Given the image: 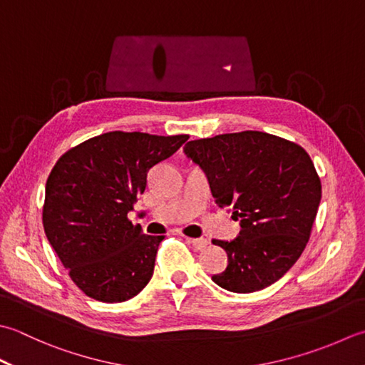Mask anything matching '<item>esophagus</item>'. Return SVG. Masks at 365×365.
<instances>
[{"label": "esophagus", "mask_w": 365, "mask_h": 365, "mask_svg": "<svg viewBox=\"0 0 365 365\" xmlns=\"http://www.w3.org/2000/svg\"><path fill=\"white\" fill-rule=\"evenodd\" d=\"M190 244L195 247L196 250H204L207 245H209V240L204 239V237H199V239H188Z\"/></svg>", "instance_id": "1"}]
</instances>
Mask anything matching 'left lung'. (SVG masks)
Wrapping results in <instances>:
<instances>
[{"label": "left lung", "instance_id": "8db88e82", "mask_svg": "<svg viewBox=\"0 0 365 365\" xmlns=\"http://www.w3.org/2000/svg\"><path fill=\"white\" fill-rule=\"evenodd\" d=\"M183 150L205 173L215 202L240 220L234 240H213L227 253V266L212 280L244 294L280 280L302 255L321 201L309 153L261 131L190 140Z\"/></svg>", "mask_w": 365, "mask_h": 365}]
</instances>
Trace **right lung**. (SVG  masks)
<instances>
[{"instance_id": "add662e5", "label": "right lung", "mask_w": 365, "mask_h": 365, "mask_svg": "<svg viewBox=\"0 0 365 365\" xmlns=\"http://www.w3.org/2000/svg\"><path fill=\"white\" fill-rule=\"evenodd\" d=\"M187 134L112 131L66 153L46 183L42 225L71 280L99 302H125L153 275L164 235L142 232L128 220L147 174L173 156Z\"/></svg>"}]
</instances>
